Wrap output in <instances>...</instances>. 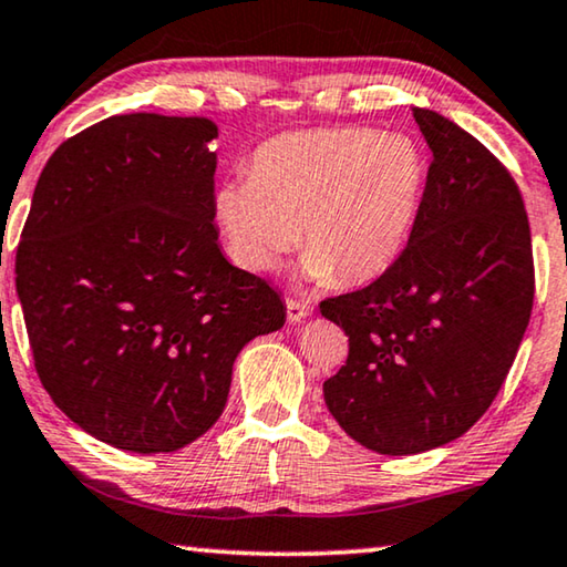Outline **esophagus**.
I'll use <instances>...</instances> for the list:
<instances>
[{
  "mask_svg": "<svg viewBox=\"0 0 567 567\" xmlns=\"http://www.w3.org/2000/svg\"><path fill=\"white\" fill-rule=\"evenodd\" d=\"M309 303L301 301V299H293L289 297L286 299V317H289V322H301L303 317H309Z\"/></svg>",
  "mask_w": 567,
  "mask_h": 567,
  "instance_id": "esophagus-1",
  "label": "esophagus"
}]
</instances>
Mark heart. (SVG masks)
I'll return each mask as SVG.
<instances>
[{"label": "heart", "mask_w": 567, "mask_h": 567, "mask_svg": "<svg viewBox=\"0 0 567 567\" xmlns=\"http://www.w3.org/2000/svg\"><path fill=\"white\" fill-rule=\"evenodd\" d=\"M248 176L215 194L227 256L270 274L299 240L303 276L363 284L401 256L420 217L426 158L409 135L324 127L270 137Z\"/></svg>", "instance_id": "1"}]
</instances>
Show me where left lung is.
<instances>
[{
	"mask_svg": "<svg viewBox=\"0 0 567 567\" xmlns=\"http://www.w3.org/2000/svg\"><path fill=\"white\" fill-rule=\"evenodd\" d=\"M432 163L406 248L365 289L319 303L348 334L324 404L352 440L414 455L461 437L506 381L535 301L529 219L506 166L414 106Z\"/></svg>",
	"mask_w": 567,
	"mask_h": 567,
	"instance_id": "left-lung-1",
	"label": "left lung"
}]
</instances>
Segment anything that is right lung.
<instances>
[{
	"mask_svg": "<svg viewBox=\"0 0 567 567\" xmlns=\"http://www.w3.org/2000/svg\"><path fill=\"white\" fill-rule=\"evenodd\" d=\"M207 117L117 114L59 145L18 245L38 379L73 424L174 453L227 404L233 363L286 307L217 243Z\"/></svg>",
	"mask_w": 567,
	"mask_h": 567,
	"instance_id": "add662e5",
	"label": "right lung"
}]
</instances>
